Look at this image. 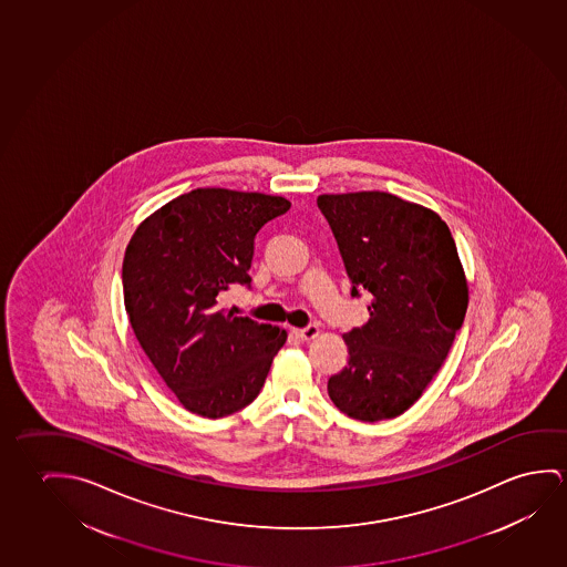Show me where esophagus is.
Returning <instances> with one entry per match:
<instances>
[{
  "label": "esophagus",
  "instance_id": "1",
  "mask_svg": "<svg viewBox=\"0 0 567 567\" xmlns=\"http://www.w3.org/2000/svg\"><path fill=\"white\" fill-rule=\"evenodd\" d=\"M295 333H297L298 338L302 341L315 340L316 336L320 333V328H318L316 323H308L305 328H298V330H295Z\"/></svg>",
  "mask_w": 567,
  "mask_h": 567
}]
</instances>
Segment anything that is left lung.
Masks as SVG:
<instances>
[{"instance_id":"left-lung-1","label":"left lung","mask_w":567,"mask_h":567,"mask_svg":"<svg viewBox=\"0 0 567 567\" xmlns=\"http://www.w3.org/2000/svg\"><path fill=\"white\" fill-rule=\"evenodd\" d=\"M351 280L371 295L369 322L343 336L348 365L328 394L349 419H394L419 401L447 358L467 310V282L442 218L386 192L322 194Z\"/></svg>"}]
</instances>
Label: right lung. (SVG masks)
<instances>
[{"label":"right lung","instance_id":"obj_1","mask_svg":"<svg viewBox=\"0 0 567 567\" xmlns=\"http://www.w3.org/2000/svg\"><path fill=\"white\" fill-rule=\"evenodd\" d=\"M290 202L198 188L168 202L131 237L123 298L131 328L184 409L221 419L251 404L287 331L224 310L229 287L251 288L252 244Z\"/></svg>","mask_w":567,"mask_h":567}]
</instances>
